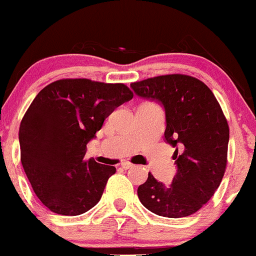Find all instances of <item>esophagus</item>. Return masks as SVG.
I'll return each mask as SVG.
<instances>
[{"instance_id": "obj_1", "label": "esophagus", "mask_w": 256, "mask_h": 256, "mask_svg": "<svg viewBox=\"0 0 256 256\" xmlns=\"http://www.w3.org/2000/svg\"><path fill=\"white\" fill-rule=\"evenodd\" d=\"M121 167H122L124 170H128L131 168V167H134V164H130V162H122V164H121Z\"/></svg>"}]
</instances>
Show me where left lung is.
Wrapping results in <instances>:
<instances>
[{
  "label": "left lung",
  "mask_w": 256,
  "mask_h": 256,
  "mask_svg": "<svg viewBox=\"0 0 256 256\" xmlns=\"http://www.w3.org/2000/svg\"><path fill=\"white\" fill-rule=\"evenodd\" d=\"M130 86L138 98L164 108V141L176 147L177 172L171 184L148 174L138 188V200L157 216H190L210 200L226 172L229 142L226 116L210 89L193 76L170 74Z\"/></svg>",
  "instance_id": "obj_1"
}]
</instances>
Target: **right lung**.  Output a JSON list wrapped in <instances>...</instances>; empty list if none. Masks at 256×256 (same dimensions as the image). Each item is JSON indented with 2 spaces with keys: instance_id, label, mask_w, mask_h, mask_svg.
<instances>
[{
  "instance_id": "obj_1",
  "label": "right lung",
  "mask_w": 256,
  "mask_h": 256,
  "mask_svg": "<svg viewBox=\"0 0 256 256\" xmlns=\"http://www.w3.org/2000/svg\"><path fill=\"white\" fill-rule=\"evenodd\" d=\"M134 94L124 84L63 79L38 92L20 126V161L36 196L62 216L85 213L116 168L89 160L86 144Z\"/></svg>"
}]
</instances>
